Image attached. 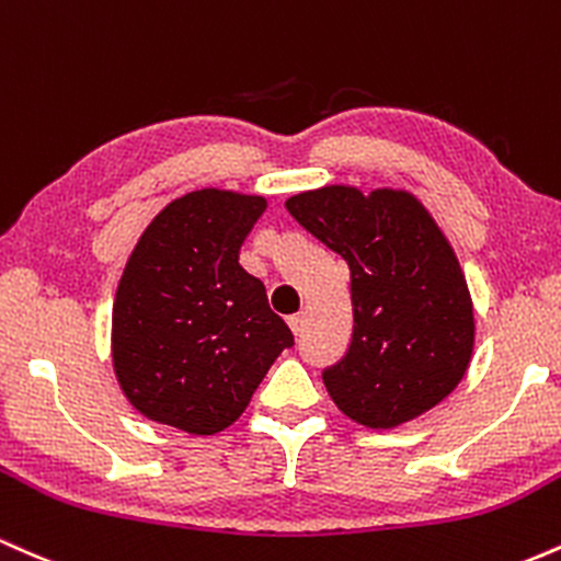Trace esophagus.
<instances>
[{
    "label": "esophagus",
    "instance_id": "1",
    "mask_svg": "<svg viewBox=\"0 0 561 561\" xmlns=\"http://www.w3.org/2000/svg\"><path fill=\"white\" fill-rule=\"evenodd\" d=\"M288 325H291V331L299 333L305 331V312H297V314H288Z\"/></svg>",
    "mask_w": 561,
    "mask_h": 561
}]
</instances>
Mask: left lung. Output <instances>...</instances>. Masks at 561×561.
I'll list each match as a JSON object with an SVG mask.
<instances>
[{
  "label": "left lung",
  "instance_id": "8db88e82",
  "mask_svg": "<svg viewBox=\"0 0 561 561\" xmlns=\"http://www.w3.org/2000/svg\"><path fill=\"white\" fill-rule=\"evenodd\" d=\"M294 219L350 267L352 339L323 383L357 424L389 430L456 389L474 314L450 243L416 198L320 187L286 201Z\"/></svg>",
  "mask_w": 561,
  "mask_h": 561
}]
</instances>
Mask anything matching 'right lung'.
<instances>
[{
    "instance_id": "add662e5",
    "label": "right lung",
    "mask_w": 561,
    "mask_h": 561,
    "mask_svg": "<svg viewBox=\"0 0 561 561\" xmlns=\"http://www.w3.org/2000/svg\"><path fill=\"white\" fill-rule=\"evenodd\" d=\"M262 196L187 193L131 251L113 305V368L131 405L191 434L222 432L294 333L238 262Z\"/></svg>"
}]
</instances>
